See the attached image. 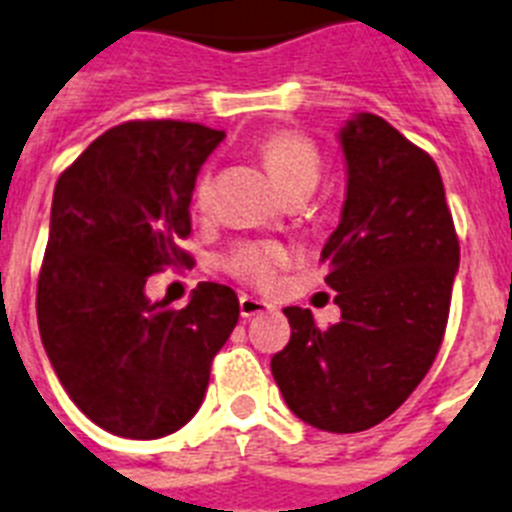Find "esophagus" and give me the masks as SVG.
Instances as JSON below:
<instances>
[{"label":"esophagus","instance_id":"esophagus-1","mask_svg":"<svg viewBox=\"0 0 512 512\" xmlns=\"http://www.w3.org/2000/svg\"><path fill=\"white\" fill-rule=\"evenodd\" d=\"M269 303L261 301V298H253V295H240V316L243 319H251V316H259L264 311H269Z\"/></svg>","mask_w":512,"mask_h":512}]
</instances>
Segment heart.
<instances>
[{
	"instance_id": "1",
	"label": "heart",
	"mask_w": 512,
	"mask_h": 512,
	"mask_svg": "<svg viewBox=\"0 0 512 512\" xmlns=\"http://www.w3.org/2000/svg\"><path fill=\"white\" fill-rule=\"evenodd\" d=\"M259 156L274 185L282 190L285 198H306L319 185L324 170L322 151L308 135L298 130H274L259 143ZM211 198L209 175L198 177L193 188L196 209H206ZM285 261V251L277 243L266 240H246L232 246L225 256V269L248 285L266 287L274 280L277 266Z\"/></svg>"
}]
</instances>
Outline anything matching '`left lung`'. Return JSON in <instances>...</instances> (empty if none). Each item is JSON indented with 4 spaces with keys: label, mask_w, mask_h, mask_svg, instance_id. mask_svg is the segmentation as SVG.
I'll return each instance as SVG.
<instances>
[{
    "label": "left lung",
    "mask_w": 512,
    "mask_h": 512,
    "mask_svg": "<svg viewBox=\"0 0 512 512\" xmlns=\"http://www.w3.org/2000/svg\"><path fill=\"white\" fill-rule=\"evenodd\" d=\"M348 193L322 251L342 319L319 329L287 306L290 342L272 358L287 408L353 434L382 424L432 369L445 337L460 246L437 164L377 114L340 130Z\"/></svg>",
    "instance_id": "obj_1"
}]
</instances>
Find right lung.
Returning a JSON list of instances; mask_svg holds the SVG:
<instances>
[{"instance_id":"add662e5","label":"right lung","mask_w":512,"mask_h":512,"mask_svg":"<svg viewBox=\"0 0 512 512\" xmlns=\"http://www.w3.org/2000/svg\"><path fill=\"white\" fill-rule=\"evenodd\" d=\"M222 138L198 122H122L54 188L38 332L73 403L117 437L159 439L188 424L238 324V295L217 282H201L185 308L146 298L151 274L193 264L180 248L190 196Z\"/></svg>"}]
</instances>
